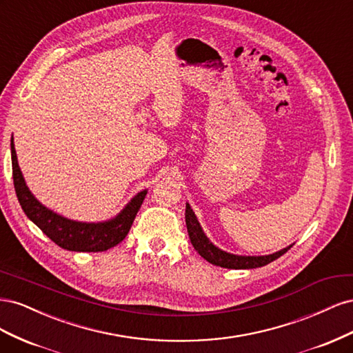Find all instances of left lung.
I'll use <instances>...</instances> for the list:
<instances>
[{
  "label": "left lung",
  "instance_id": "left-lung-1",
  "mask_svg": "<svg viewBox=\"0 0 353 353\" xmlns=\"http://www.w3.org/2000/svg\"><path fill=\"white\" fill-rule=\"evenodd\" d=\"M185 223H187V231L188 237L196 252L201 256L203 259H206L212 265L221 266V268H228V270H252V268H259V266L268 265L270 262L279 259L283 256L292 245L288 248L266 256H239V254H231L218 249L216 245H213L209 239L203 232L200 223L194 215L193 209L190 208L187 203L185 206Z\"/></svg>",
  "mask_w": 353,
  "mask_h": 353
}]
</instances>
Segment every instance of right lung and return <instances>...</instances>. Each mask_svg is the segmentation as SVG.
Instances as JSON below:
<instances>
[{
	"instance_id": "add662e5",
	"label": "right lung",
	"mask_w": 353,
	"mask_h": 353,
	"mask_svg": "<svg viewBox=\"0 0 353 353\" xmlns=\"http://www.w3.org/2000/svg\"><path fill=\"white\" fill-rule=\"evenodd\" d=\"M12 165H13V183L16 196L19 199L26 216L54 241L61 249L72 252H104L119 244L126 234L130 232L132 222L140 210L147 190L138 193L126 208L114 219L101 223H85L63 218L51 212L32 196L25 184V179L17 163V156L12 138Z\"/></svg>"
}]
</instances>
